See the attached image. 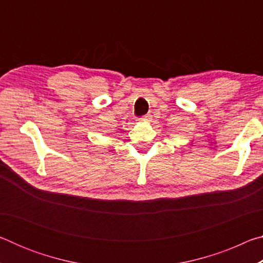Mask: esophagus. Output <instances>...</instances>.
<instances>
[{"mask_svg":"<svg viewBox=\"0 0 263 263\" xmlns=\"http://www.w3.org/2000/svg\"><path fill=\"white\" fill-rule=\"evenodd\" d=\"M151 118H152V117H151V115H146V116H144V117L138 118V121H139V122H148Z\"/></svg>","mask_w":263,"mask_h":263,"instance_id":"34e87169","label":"esophagus"}]
</instances>
